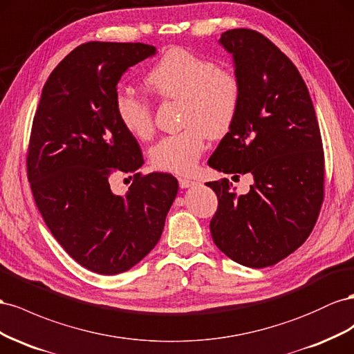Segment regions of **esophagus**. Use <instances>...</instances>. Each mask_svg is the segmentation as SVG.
<instances>
[{
  "label": "esophagus",
  "mask_w": 354,
  "mask_h": 354,
  "mask_svg": "<svg viewBox=\"0 0 354 354\" xmlns=\"http://www.w3.org/2000/svg\"><path fill=\"white\" fill-rule=\"evenodd\" d=\"M194 184H196V180H193V179H188V178H179V187H180V188L193 187Z\"/></svg>",
  "instance_id": "34e87169"
}]
</instances>
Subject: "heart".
<instances>
[{"instance_id":"1","label":"heart","mask_w":354,"mask_h":354,"mask_svg":"<svg viewBox=\"0 0 354 354\" xmlns=\"http://www.w3.org/2000/svg\"><path fill=\"white\" fill-rule=\"evenodd\" d=\"M147 87L163 100L180 102L183 132L166 136L151 149L158 170L188 175L206 149L207 136L227 135L237 118L243 84L237 71L183 47L169 48L145 75ZM120 123L136 139L156 132L153 109L145 99L118 92L114 99Z\"/></svg>"}]
</instances>
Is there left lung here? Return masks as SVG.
Wrapping results in <instances>:
<instances>
[{"instance_id": "8db88e82", "label": "left lung", "mask_w": 354, "mask_h": 354, "mask_svg": "<svg viewBox=\"0 0 354 354\" xmlns=\"http://www.w3.org/2000/svg\"><path fill=\"white\" fill-rule=\"evenodd\" d=\"M243 84L237 118L209 166L250 174L255 184L239 194L228 179L207 185L218 197L210 233L219 250L252 268L295 252L316 225L325 197V154L317 117L299 71L254 29L221 35Z\"/></svg>"}]
</instances>
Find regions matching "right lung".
Returning a JSON list of instances; mask_svg holds the SVG:
<instances>
[{
	"instance_id": "obj_1",
	"label": "right lung",
	"mask_w": 354,
	"mask_h": 354,
	"mask_svg": "<svg viewBox=\"0 0 354 354\" xmlns=\"http://www.w3.org/2000/svg\"><path fill=\"white\" fill-rule=\"evenodd\" d=\"M156 53L144 43L90 41L74 48L43 87L26 174L46 225L66 254L97 274L136 266L158 243L178 193L170 174L142 175V151L120 123L114 99L123 73ZM132 174L124 197L109 178Z\"/></svg>"
}]
</instances>
